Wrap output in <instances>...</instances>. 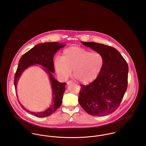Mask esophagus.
Segmentation results:
<instances>
[{"instance_id":"1","label":"esophagus","mask_w":146,"mask_h":146,"mask_svg":"<svg viewBox=\"0 0 146 146\" xmlns=\"http://www.w3.org/2000/svg\"><path fill=\"white\" fill-rule=\"evenodd\" d=\"M72 83H74V82H73L72 80H69V81H68V82H67V85H68V84Z\"/></svg>"}]
</instances>
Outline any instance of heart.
<instances>
[{
  "label": "heart",
  "instance_id": "1",
  "mask_svg": "<svg viewBox=\"0 0 146 146\" xmlns=\"http://www.w3.org/2000/svg\"><path fill=\"white\" fill-rule=\"evenodd\" d=\"M104 58L99 52L78 46L69 47L63 52L62 57L54 60L57 73L63 79L67 78L73 69L74 76L80 83L88 84L100 75L104 65Z\"/></svg>",
  "mask_w": 146,
  "mask_h": 146
}]
</instances>
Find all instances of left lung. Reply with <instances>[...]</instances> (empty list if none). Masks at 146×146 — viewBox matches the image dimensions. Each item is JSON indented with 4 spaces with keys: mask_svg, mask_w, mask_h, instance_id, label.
<instances>
[{
    "mask_svg": "<svg viewBox=\"0 0 146 146\" xmlns=\"http://www.w3.org/2000/svg\"><path fill=\"white\" fill-rule=\"evenodd\" d=\"M81 42L102 54L104 62L101 72L93 82L80 84L79 103L90 115H108L118 108L127 89V63L112 46L95 42Z\"/></svg>",
    "mask_w": 146,
    "mask_h": 146,
    "instance_id": "left-lung-1",
    "label": "left lung"
}]
</instances>
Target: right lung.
I'll return each mask as SVG.
<instances>
[{"instance_id": "1", "label": "right lung", "mask_w": 146, "mask_h": 146, "mask_svg": "<svg viewBox=\"0 0 146 146\" xmlns=\"http://www.w3.org/2000/svg\"><path fill=\"white\" fill-rule=\"evenodd\" d=\"M64 45L65 44H61L57 42H48L39 44L23 54L20 59L14 79L16 93V85L21 74L26 68L33 64H38L45 68V70L48 74L50 80L53 92V102L52 105L47 110L39 112H31L27 110L20 104L21 107L24 110L35 116L44 117L51 115L60 107L62 102L63 95L66 89V83L58 82L53 77L52 74L55 71L53 63L54 55L58 49Z\"/></svg>"}]
</instances>
